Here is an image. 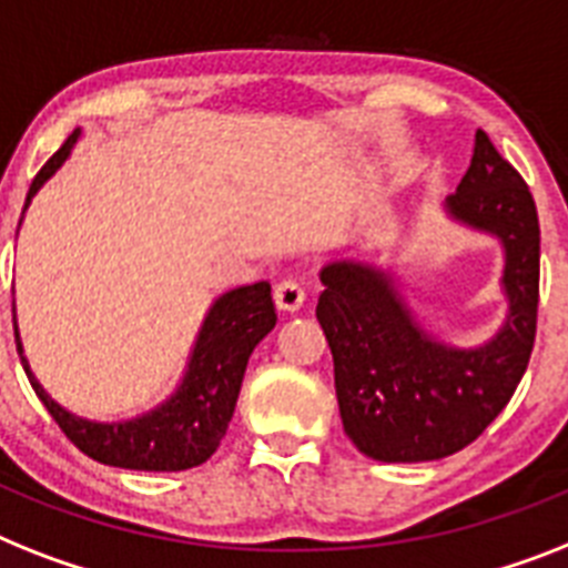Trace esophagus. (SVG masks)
<instances>
[{
	"instance_id": "1",
	"label": "esophagus",
	"mask_w": 568,
	"mask_h": 568,
	"mask_svg": "<svg viewBox=\"0 0 568 568\" xmlns=\"http://www.w3.org/2000/svg\"><path fill=\"white\" fill-rule=\"evenodd\" d=\"M275 304L281 311H298L304 304V284L298 278H284L275 284Z\"/></svg>"
}]
</instances>
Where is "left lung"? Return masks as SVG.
Instances as JSON below:
<instances>
[{
  "mask_svg": "<svg viewBox=\"0 0 568 568\" xmlns=\"http://www.w3.org/2000/svg\"><path fill=\"white\" fill-rule=\"evenodd\" d=\"M447 209L505 246L510 313L481 348H447L424 334L386 273L345 261L322 270L316 318L334 354L342 426L377 462H435L473 444L508 406L531 359L540 220L526 180L485 130Z\"/></svg>",
  "mask_w": 568,
  "mask_h": 568,
  "instance_id": "obj_1",
  "label": "left lung"
}]
</instances>
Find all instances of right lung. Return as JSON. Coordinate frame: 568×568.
Segmentation results:
<instances>
[{"mask_svg":"<svg viewBox=\"0 0 568 568\" xmlns=\"http://www.w3.org/2000/svg\"><path fill=\"white\" fill-rule=\"evenodd\" d=\"M74 139H78V130L40 168L28 189L26 209L42 182L63 165ZM275 318L278 316H275L273 290L266 281L220 295L205 316L203 331L196 336L194 357H191L180 392L156 412H150L144 418L124 420V424H92L60 409L28 368L20 339H17V351H20L22 368L37 397L45 403L54 424L81 453L110 467H124V470L173 473L200 467L214 456L234 415L250 354L257 342L273 331Z\"/></svg>","mask_w":568,"mask_h":568,"instance_id":"right-lung-1","label":"right lung"}]
</instances>
